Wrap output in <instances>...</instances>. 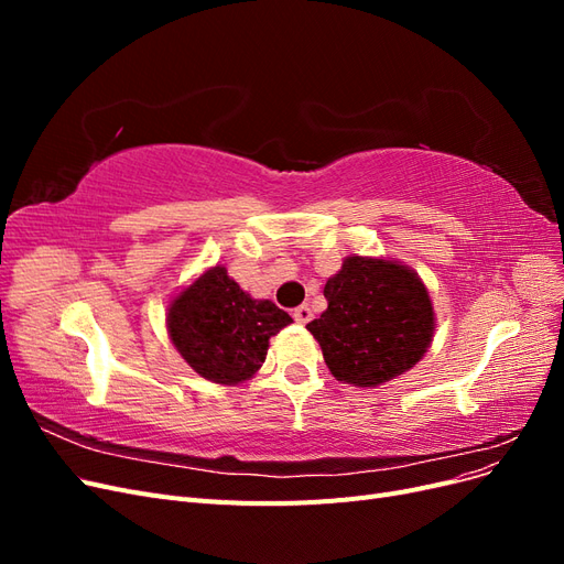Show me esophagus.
Masks as SVG:
<instances>
[{"mask_svg":"<svg viewBox=\"0 0 564 564\" xmlns=\"http://www.w3.org/2000/svg\"><path fill=\"white\" fill-rule=\"evenodd\" d=\"M294 319H296L299 324H305V322H311V319H313V311H311V305H308V303H303V305H299V308L294 311Z\"/></svg>","mask_w":564,"mask_h":564,"instance_id":"34e87169","label":"esophagus"}]
</instances>
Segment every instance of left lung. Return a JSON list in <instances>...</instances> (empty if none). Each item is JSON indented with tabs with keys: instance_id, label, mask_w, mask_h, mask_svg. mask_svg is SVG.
Segmentation results:
<instances>
[{
	"instance_id": "left-lung-1",
	"label": "left lung",
	"mask_w": 564,
	"mask_h": 564,
	"mask_svg": "<svg viewBox=\"0 0 564 564\" xmlns=\"http://www.w3.org/2000/svg\"><path fill=\"white\" fill-rule=\"evenodd\" d=\"M327 311L308 322L338 381L381 386L412 369L429 350L435 315L414 270L386 259L348 256L324 284Z\"/></svg>"
}]
</instances>
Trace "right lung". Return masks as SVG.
Listing matches in <instances>:
<instances>
[{"mask_svg":"<svg viewBox=\"0 0 564 564\" xmlns=\"http://www.w3.org/2000/svg\"><path fill=\"white\" fill-rule=\"evenodd\" d=\"M292 322L272 301H256L224 265L204 272L169 305L176 350L199 377L235 386L265 362L268 340Z\"/></svg>","mask_w":564,"mask_h":564,"instance_id":"1","label":"right lung"}]
</instances>
